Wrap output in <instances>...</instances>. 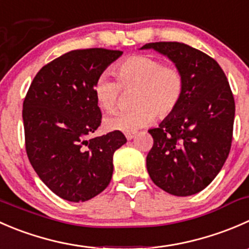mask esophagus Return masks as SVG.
I'll list each match as a JSON object with an SVG mask.
<instances>
[{
  "label": "esophagus",
  "instance_id": "1",
  "mask_svg": "<svg viewBox=\"0 0 249 249\" xmlns=\"http://www.w3.org/2000/svg\"><path fill=\"white\" fill-rule=\"evenodd\" d=\"M134 137H135V133H127V134H125V138H127L128 140L133 139Z\"/></svg>",
  "mask_w": 249,
  "mask_h": 249
}]
</instances>
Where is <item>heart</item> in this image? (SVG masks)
Wrapping results in <instances>:
<instances>
[{
    "label": "heart",
    "mask_w": 249,
    "mask_h": 249,
    "mask_svg": "<svg viewBox=\"0 0 249 249\" xmlns=\"http://www.w3.org/2000/svg\"><path fill=\"white\" fill-rule=\"evenodd\" d=\"M116 82L103 75L94 81L93 95L100 109L110 112L117 107L121 90H133L130 111L105 119L109 130L134 133L149 124L154 116L168 119L184 98L186 80L184 71L174 64H164L156 56L137 54L112 68Z\"/></svg>",
    "instance_id": "1"
}]
</instances>
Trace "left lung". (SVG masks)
I'll use <instances>...</instances> for the list:
<instances>
[{"instance_id": "1", "label": "left lung", "mask_w": 249, "mask_h": 249, "mask_svg": "<svg viewBox=\"0 0 249 249\" xmlns=\"http://www.w3.org/2000/svg\"><path fill=\"white\" fill-rule=\"evenodd\" d=\"M167 55L184 71L180 105L159 128L150 129L154 145L146 168L159 188L174 196H190L218 176L231 149L235 100L223 69L203 52L181 42L142 46Z\"/></svg>"}]
</instances>
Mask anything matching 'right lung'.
I'll return each mask as SVG.
<instances>
[{
	"label": "right lung",
	"mask_w": 249,
	"mask_h": 249,
	"mask_svg": "<svg viewBox=\"0 0 249 249\" xmlns=\"http://www.w3.org/2000/svg\"><path fill=\"white\" fill-rule=\"evenodd\" d=\"M122 53L105 48L68 52L46 64L26 93L23 121L29 161L64 200L85 202L105 190L114 152L127 142L119 130L89 139L102 124L94 81Z\"/></svg>",
	"instance_id": "1"
}]
</instances>
